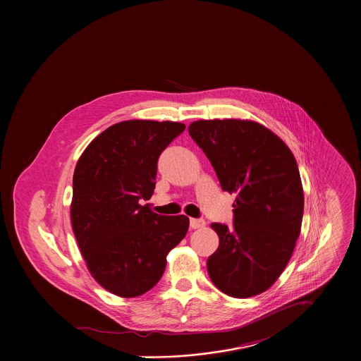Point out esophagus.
Returning <instances> with one entry per match:
<instances>
[{
	"label": "esophagus",
	"mask_w": 361,
	"mask_h": 361,
	"mask_svg": "<svg viewBox=\"0 0 361 361\" xmlns=\"http://www.w3.org/2000/svg\"><path fill=\"white\" fill-rule=\"evenodd\" d=\"M204 225H206V221L202 219V218H192V219H190V228H193V229L203 228Z\"/></svg>",
	"instance_id": "obj_1"
}]
</instances>
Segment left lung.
<instances>
[{"label": "left lung", "instance_id": "obj_1", "mask_svg": "<svg viewBox=\"0 0 361 361\" xmlns=\"http://www.w3.org/2000/svg\"><path fill=\"white\" fill-rule=\"evenodd\" d=\"M189 135L235 193L233 225L211 224L219 238L207 259L212 283L245 299L265 292L286 268L300 235L305 196L295 155L255 121H196Z\"/></svg>", "mask_w": 361, "mask_h": 361}]
</instances>
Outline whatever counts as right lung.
<instances>
[{
    "label": "right lung",
    "instance_id": "right-lung-1",
    "mask_svg": "<svg viewBox=\"0 0 361 361\" xmlns=\"http://www.w3.org/2000/svg\"><path fill=\"white\" fill-rule=\"evenodd\" d=\"M185 128L171 121H123L100 133L76 164L73 233L92 276L116 296L149 292L168 253L186 236V215H158L142 206L154 193L158 157Z\"/></svg>",
    "mask_w": 361,
    "mask_h": 361
}]
</instances>
